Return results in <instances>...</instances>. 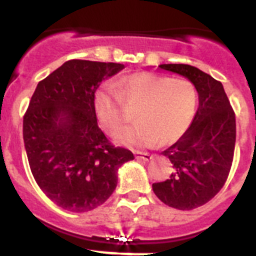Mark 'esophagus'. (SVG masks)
<instances>
[{
  "label": "esophagus",
  "instance_id": "1",
  "mask_svg": "<svg viewBox=\"0 0 256 256\" xmlns=\"http://www.w3.org/2000/svg\"><path fill=\"white\" fill-rule=\"evenodd\" d=\"M134 155H136V158L144 160V162H148V160L152 159V155H150L148 152H142V151H136Z\"/></svg>",
  "mask_w": 256,
  "mask_h": 256
}]
</instances>
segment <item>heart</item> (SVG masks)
<instances>
[{
    "instance_id": "obj_1",
    "label": "heart",
    "mask_w": 256,
    "mask_h": 256,
    "mask_svg": "<svg viewBox=\"0 0 256 256\" xmlns=\"http://www.w3.org/2000/svg\"><path fill=\"white\" fill-rule=\"evenodd\" d=\"M126 105L124 106L122 104ZM94 112L105 132L115 134L137 110L138 124L122 130L116 141L128 146H154L180 138L198 108V91L190 80L151 73H137L106 84L94 94Z\"/></svg>"
}]
</instances>
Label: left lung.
Listing matches in <instances>:
<instances>
[{
	"mask_svg": "<svg viewBox=\"0 0 256 256\" xmlns=\"http://www.w3.org/2000/svg\"><path fill=\"white\" fill-rule=\"evenodd\" d=\"M160 69L184 76L196 87L198 108L186 133L162 155L173 164L169 180L154 183L155 195L168 206L192 210L220 191L230 173L236 142V118L223 84L186 64Z\"/></svg>",
	"mask_w": 256,
	"mask_h": 256,
	"instance_id": "8db88e82",
	"label": "left lung"
}]
</instances>
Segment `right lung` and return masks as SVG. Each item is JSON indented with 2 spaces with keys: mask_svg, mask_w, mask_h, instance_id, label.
<instances>
[{
  "mask_svg": "<svg viewBox=\"0 0 256 256\" xmlns=\"http://www.w3.org/2000/svg\"><path fill=\"white\" fill-rule=\"evenodd\" d=\"M123 64L70 60L40 80L22 120L32 174L47 198L62 209L84 212L108 200L118 170L134 159L114 148L97 124L94 94Z\"/></svg>",
  "mask_w": 256,
  "mask_h": 256,
  "instance_id": "obj_1",
  "label": "right lung"
}]
</instances>
